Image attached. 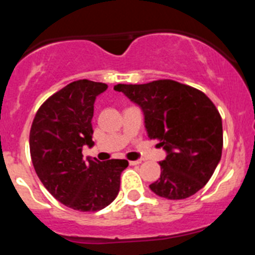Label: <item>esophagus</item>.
<instances>
[{
  "mask_svg": "<svg viewBox=\"0 0 255 255\" xmlns=\"http://www.w3.org/2000/svg\"><path fill=\"white\" fill-rule=\"evenodd\" d=\"M140 163H141L140 159H138V161H129L130 166H136V164H140Z\"/></svg>",
  "mask_w": 255,
  "mask_h": 255,
  "instance_id": "34e87169",
  "label": "esophagus"
}]
</instances>
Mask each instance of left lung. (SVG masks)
I'll return each mask as SVG.
<instances>
[{
	"label": "left lung",
	"mask_w": 255,
	"mask_h": 255,
	"mask_svg": "<svg viewBox=\"0 0 255 255\" xmlns=\"http://www.w3.org/2000/svg\"><path fill=\"white\" fill-rule=\"evenodd\" d=\"M139 105L150 139H157L167 157L161 177L149 188L167 199H185L211 179L222 154V119L215 103L199 89L171 79L147 84H117Z\"/></svg>",
	"instance_id": "8db88e82"
}]
</instances>
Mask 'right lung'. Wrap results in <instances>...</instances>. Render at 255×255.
<instances>
[{"label": "right lung", "instance_id": "right-lung-1", "mask_svg": "<svg viewBox=\"0 0 255 255\" xmlns=\"http://www.w3.org/2000/svg\"><path fill=\"white\" fill-rule=\"evenodd\" d=\"M107 84L83 79L52 94L38 108L29 134L30 157L44 188L60 203L82 212L111 204L120 190L126 159L83 158L93 145L94 101Z\"/></svg>", "mask_w": 255, "mask_h": 255}]
</instances>
